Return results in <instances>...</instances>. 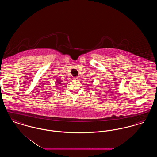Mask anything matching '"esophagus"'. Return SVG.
Wrapping results in <instances>:
<instances>
[{"label":"esophagus","instance_id":"esophagus-1","mask_svg":"<svg viewBox=\"0 0 157 157\" xmlns=\"http://www.w3.org/2000/svg\"><path fill=\"white\" fill-rule=\"evenodd\" d=\"M73 79H74V81H79V78H78V77H74V78H73Z\"/></svg>","mask_w":157,"mask_h":157}]
</instances>
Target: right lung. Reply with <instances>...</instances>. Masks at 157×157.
<instances>
[{"instance_id": "right-lung-1", "label": "right lung", "mask_w": 157, "mask_h": 157, "mask_svg": "<svg viewBox=\"0 0 157 157\" xmlns=\"http://www.w3.org/2000/svg\"><path fill=\"white\" fill-rule=\"evenodd\" d=\"M61 82H62V81H61L60 80H59V79H57V80H56V83H59V84L63 83H61Z\"/></svg>"}]
</instances>
